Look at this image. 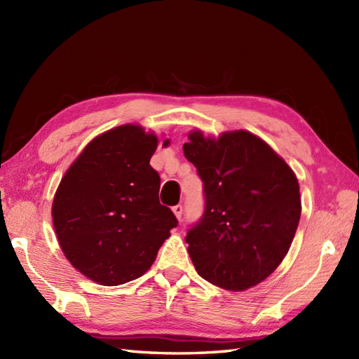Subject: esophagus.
I'll use <instances>...</instances> for the list:
<instances>
[{"instance_id":"1","label":"esophagus","mask_w":359,"mask_h":359,"mask_svg":"<svg viewBox=\"0 0 359 359\" xmlns=\"http://www.w3.org/2000/svg\"><path fill=\"white\" fill-rule=\"evenodd\" d=\"M172 211H174L175 217H177L179 220H182V215H184V207H182V205L179 203V205H175V207H172Z\"/></svg>"}]
</instances>
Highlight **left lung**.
<instances>
[{"label": "left lung", "mask_w": 359, "mask_h": 359, "mask_svg": "<svg viewBox=\"0 0 359 359\" xmlns=\"http://www.w3.org/2000/svg\"><path fill=\"white\" fill-rule=\"evenodd\" d=\"M185 157L203 182L205 211L189 228V257L212 285L242 292L278 269L301 217L299 184L284 158L248 131L188 135Z\"/></svg>", "instance_id": "8db88e82"}]
</instances>
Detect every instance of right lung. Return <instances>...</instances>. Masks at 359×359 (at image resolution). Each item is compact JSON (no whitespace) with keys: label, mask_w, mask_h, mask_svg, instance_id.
<instances>
[{"label":"right lung","mask_w":359,"mask_h":359,"mask_svg":"<svg viewBox=\"0 0 359 359\" xmlns=\"http://www.w3.org/2000/svg\"><path fill=\"white\" fill-rule=\"evenodd\" d=\"M157 143L139 125L109 129L60 182L52 203L58 243L74 269L97 284L140 278L177 226L174 212L158 202L160 177L149 165Z\"/></svg>","instance_id":"add662e5"}]
</instances>
